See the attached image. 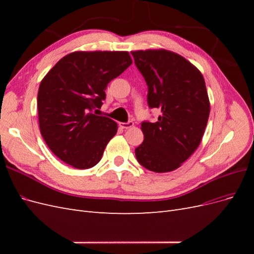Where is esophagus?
<instances>
[{
	"instance_id": "esophagus-1",
	"label": "esophagus",
	"mask_w": 254,
	"mask_h": 254,
	"mask_svg": "<svg viewBox=\"0 0 254 254\" xmlns=\"http://www.w3.org/2000/svg\"><path fill=\"white\" fill-rule=\"evenodd\" d=\"M121 127L124 128V129L131 128V127H133V122L128 121V122H126V123H121Z\"/></svg>"
}]
</instances>
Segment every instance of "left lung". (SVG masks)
<instances>
[{"mask_svg":"<svg viewBox=\"0 0 254 254\" xmlns=\"http://www.w3.org/2000/svg\"><path fill=\"white\" fill-rule=\"evenodd\" d=\"M131 55L147 84L148 107L161 110L156 123L142 122L144 141L135 148L136 160L148 171L172 172L197 149L209 120L203 76L170 51H136Z\"/></svg>","mask_w":254,"mask_h":254,"instance_id":"1","label":"left lung"}]
</instances>
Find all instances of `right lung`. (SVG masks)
<instances>
[{
	"label": "right lung",
	"instance_id": "1",
	"mask_svg": "<svg viewBox=\"0 0 254 254\" xmlns=\"http://www.w3.org/2000/svg\"><path fill=\"white\" fill-rule=\"evenodd\" d=\"M131 64L127 52H74L42 79L37 98L40 131L60 160L79 170L101 161L118 125L92 111L101 109L108 83Z\"/></svg>",
	"mask_w": 254,
	"mask_h": 254
}]
</instances>
